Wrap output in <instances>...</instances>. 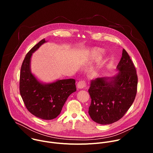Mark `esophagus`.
Wrapping results in <instances>:
<instances>
[{"mask_svg": "<svg viewBox=\"0 0 153 153\" xmlns=\"http://www.w3.org/2000/svg\"><path fill=\"white\" fill-rule=\"evenodd\" d=\"M86 86V82L85 80H80L77 85V88L79 89H82L84 88Z\"/></svg>", "mask_w": 153, "mask_h": 153, "instance_id": "34e87169", "label": "esophagus"}]
</instances>
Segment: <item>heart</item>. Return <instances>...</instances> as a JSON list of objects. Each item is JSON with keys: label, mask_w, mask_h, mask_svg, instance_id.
<instances>
[{"label": "heart", "mask_w": 153, "mask_h": 153, "mask_svg": "<svg viewBox=\"0 0 153 153\" xmlns=\"http://www.w3.org/2000/svg\"><path fill=\"white\" fill-rule=\"evenodd\" d=\"M102 51L100 50V49H99V48H94L91 51V56L93 57H98L102 53Z\"/></svg>", "instance_id": "obj_1"}]
</instances>
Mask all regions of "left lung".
Segmentation results:
<instances>
[{"label":"left lung","instance_id":"obj_1","mask_svg":"<svg viewBox=\"0 0 153 153\" xmlns=\"http://www.w3.org/2000/svg\"><path fill=\"white\" fill-rule=\"evenodd\" d=\"M113 77L97 78L91 82L88 113L95 122L111 124L120 120L134 101L138 78L134 65L125 49Z\"/></svg>","mask_w":153,"mask_h":153}]
</instances>
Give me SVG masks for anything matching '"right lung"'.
<instances>
[{
	"label": "right lung",
	"mask_w": 153,
	"mask_h": 153,
	"mask_svg": "<svg viewBox=\"0 0 153 153\" xmlns=\"http://www.w3.org/2000/svg\"><path fill=\"white\" fill-rule=\"evenodd\" d=\"M45 42V39L41 40L25 56L20 69L19 90L29 112L42 119L51 120L60 114L68 96L76 91V86L73 79L42 84L32 74L30 71L32 53Z\"/></svg>",
	"instance_id": "right-lung-1"
}]
</instances>
